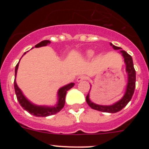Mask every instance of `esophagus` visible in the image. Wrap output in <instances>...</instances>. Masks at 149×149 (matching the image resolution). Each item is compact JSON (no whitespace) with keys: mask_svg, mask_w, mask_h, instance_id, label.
I'll list each match as a JSON object with an SVG mask.
<instances>
[{"mask_svg":"<svg viewBox=\"0 0 149 149\" xmlns=\"http://www.w3.org/2000/svg\"><path fill=\"white\" fill-rule=\"evenodd\" d=\"M84 80H86V76L85 75H80L77 78V82H81V81H84Z\"/></svg>","mask_w":149,"mask_h":149,"instance_id":"1","label":"esophagus"}]
</instances>
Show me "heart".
Listing matches in <instances>:
<instances>
[{
	"label": "heart",
	"instance_id": "obj_1",
	"mask_svg": "<svg viewBox=\"0 0 149 149\" xmlns=\"http://www.w3.org/2000/svg\"><path fill=\"white\" fill-rule=\"evenodd\" d=\"M92 55H93V51H88L87 53H86V56H88V57H90V56H92Z\"/></svg>",
	"mask_w": 149,
	"mask_h": 149
}]
</instances>
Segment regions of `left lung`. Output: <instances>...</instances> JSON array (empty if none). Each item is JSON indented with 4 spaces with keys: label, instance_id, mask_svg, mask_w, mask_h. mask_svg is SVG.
<instances>
[{
    "label": "left lung",
    "instance_id": "obj_1",
    "mask_svg": "<svg viewBox=\"0 0 149 149\" xmlns=\"http://www.w3.org/2000/svg\"><path fill=\"white\" fill-rule=\"evenodd\" d=\"M110 45L113 46V48L115 50L122 49L120 47H117V46L113 45L111 43H110ZM121 53L122 54V56L125 58V63H126V71H127V74H128V83H127L125 94L124 97L120 101H118L117 103L114 104L113 105H111V106H102V105H98L93 103L89 100V93H88V95H86V101L87 102L88 105L91 108L98 110V111L104 112V113H117V112L122 110L128 104L129 101H131V98H132V96L134 93V89H135V86H136V71L134 69V63H133V60L131 55H129L125 51H121Z\"/></svg>",
    "mask_w": 149,
    "mask_h": 149
}]
</instances>
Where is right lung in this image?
I'll use <instances>...</instances> for the list:
<instances>
[{"mask_svg": "<svg viewBox=\"0 0 149 149\" xmlns=\"http://www.w3.org/2000/svg\"><path fill=\"white\" fill-rule=\"evenodd\" d=\"M50 41L48 40H44L42 42H39V44L36 45V48H39V47H42V46H45L48 44H50ZM26 54V53H24ZM18 67V63L15 66V76H16L17 73V69ZM74 85V83H71V84H68L66 86H63L61 89H59L58 91V104L54 107H40V106H36L33 104H31L27 98L24 96L22 94L21 89L18 88L17 86L16 82H15V78L14 81V88H15V95H16V98L18 101L19 102L21 106L23 107L25 110L29 112L30 114L35 116L37 117H45L48 116L54 115V114L57 113L58 112H60L62 109L63 108V107L65 105V95H66L67 91L68 89H70L72 88Z\"/></svg>", "mask_w": 149, "mask_h": 149, "instance_id": "right-lung-1", "label": "right lung"}]
</instances>
